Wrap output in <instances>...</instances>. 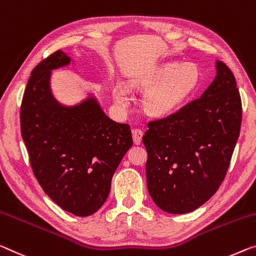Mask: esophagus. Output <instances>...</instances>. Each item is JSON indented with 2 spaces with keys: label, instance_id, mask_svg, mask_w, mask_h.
Segmentation results:
<instances>
[{
  "label": "esophagus",
  "instance_id": "esophagus-1",
  "mask_svg": "<svg viewBox=\"0 0 256 256\" xmlns=\"http://www.w3.org/2000/svg\"><path fill=\"white\" fill-rule=\"evenodd\" d=\"M142 136L144 132L139 128H133L132 130V136H133V142L136 144H140L141 141H142Z\"/></svg>",
  "mask_w": 256,
  "mask_h": 256
}]
</instances>
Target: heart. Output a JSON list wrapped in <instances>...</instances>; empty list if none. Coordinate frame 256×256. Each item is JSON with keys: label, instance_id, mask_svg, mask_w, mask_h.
<instances>
[{"label": "heart", "instance_id": "obj_1", "mask_svg": "<svg viewBox=\"0 0 256 256\" xmlns=\"http://www.w3.org/2000/svg\"><path fill=\"white\" fill-rule=\"evenodd\" d=\"M200 85V72L192 62H166L155 68L141 82L146 88L142 108L152 117H168L192 98ZM112 99L120 109L130 104L128 90L120 85L112 88Z\"/></svg>", "mask_w": 256, "mask_h": 256}]
</instances>
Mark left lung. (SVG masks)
Segmentation results:
<instances>
[{"label": "left lung", "instance_id": "left-lung-1", "mask_svg": "<svg viewBox=\"0 0 256 256\" xmlns=\"http://www.w3.org/2000/svg\"><path fill=\"white\" fill-rule=\"evenodd\" d=\"M216 76L200 98L163 120L150 122L142 138L152 200L172 214L208 202L228 171L242 124V100L229 67L216 62Z\"/></svg>", "mask_w": 256, "mask_h": 256}]
</instances>
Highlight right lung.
<instances>
[{
    "label": "right lung",
    "mask_w": 256,
    "mask_h": 256,
    "mask_svg": "<svg viewBox=\"0 0 256 256\" xmlns=\"http://www.w3.org/2000/svg\"><path fill=\"white\" fill-rule=\"evenodd\" d=\"M70 62L59 50L34 68L24 93L20 126L44 192L67 212L88 216L106 202L114 173L133 141L128 125L109 118L92 93L72 106L54 98L52 70Z\"/></svg>",
    "instance_id": "right-lung-1"
}]
</instances>
